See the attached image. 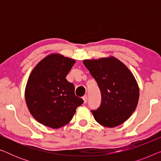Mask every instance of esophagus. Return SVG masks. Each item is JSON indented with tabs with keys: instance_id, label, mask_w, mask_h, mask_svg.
Listing matches in <instances>:
<instances>
[{
	"instance_id": "obj_1",
	"label": "esophagus",
	"mask_w": 161,
	"mask_h": 161,
	"mask_svg": "<svg viewBox=\"0 0 161 161\" xmlns=\"http://www.w3.org/2000/svg\"><path fill=\"white\" fill-rule=\"evenodd\" d=\"M83 102H84V103H87V100H88V97L87 95H85L83 97Z\"/></svg>"
}]
</instances>
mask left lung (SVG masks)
Segmentation results:
<instances>
[{"instance_id":"8db88e82","label":"left lung","mask_w":161,"mask_h":161,"mask_svg":"<svg viewBox=\"0 0 161 161\" xmlns=\"http://www.w3.org/2000/svg\"><path fill=\"white\" fill-rule=\"evenodd\" d=\"M83 64L100 90V105L92 110L95 120L108 127L122 124L136 110L139 98V89L133 74L114 57L84 60Z\"/></svg>"}]
</instances>
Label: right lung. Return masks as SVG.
Segmentation results:
<instances>
[{
  "instance_id": "1",
  "label": "right lung",
  "mask_w": 161,
  "mask_h": 161,
  "mask_svg": "<svg viewBox=\"0 0 161 161\" xmlns=\"http://www.w3.org/2000/svg\"><path fill=\"white\" fill-rule=\"evenodd\" d=\"M75 63L72 58L51 54L31 73L25 88L26 104L41 124L55 129L64 126L83 103L75 94L74 85L66 79Z\"/></svg>"
}]
</instances>
